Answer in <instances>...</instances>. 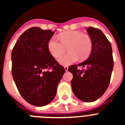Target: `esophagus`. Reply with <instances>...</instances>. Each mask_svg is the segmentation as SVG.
Returning <instances> with one entry per match:
<instances>
[{
    "label": "esophagus",
    "instance_id": "34e87169",
    "mask_svg": "<svg viewBox=\"0 0 125 125\" xmlns=\"http://www.w3.org/2000/svg\"><path fill=\"white\" fill-rule=\"evenodd\" d=\"M64 70L66 71H68V67H67V66H64Z\"/></svg>",
    "mask_w": 125,
    "mask_h": 125
}]
</instances>
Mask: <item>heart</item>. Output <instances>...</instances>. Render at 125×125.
Instances as JSON below:
<instances>
[{"label":"heart","mask_w":125,"mask_h":125,"mask_svg":"<svg viewBox=\"0 0 125 125\" xmlns=\"http://www.w3.org/2000/svg\"><path fill=\"white\" fill-rule=\"evenodd\" d=\"M60 42L52 37L47 43L48 50L53 57L58 59L62 56L67 48L68 53L59 60V63L68 66L79 59L84 60L91 54L93 49L92 39L88 35L78 31H68L59 35Z\"/></svg>","instance_id":"heart-1"}]
</instances>
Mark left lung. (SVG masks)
I'll list each match as a JSON object with an SVG mask.
<instances>
[{
  "label": "left lung",
  "instance_id": "8db88e82",
  "mask_svg": "<svg viewBox=\"0 0 125 125\" xmlns=\"http://www.w3.org/2000/svg\"><path fill=\"white\" fill-rule=\"evenodd\" d=\"M92 39L93 49L86 61L69 66L68 71L73 75L71 81L73 92L84 102H93L106 91L113 68L111 43L101 30L92 27L86 28ZM78 66L85 69L78 70Z\"/></svg>",
  "mask_w": 125,
  "mask_h": 125
}]
</instances>
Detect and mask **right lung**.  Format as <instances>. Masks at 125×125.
<instances>
[{
    "instance_id": "right-lung-1",
    "label": "right lung",
    "mask_w": 125,
    "mask_h": 125,
    "mask_svg": "<svg viewBox=\"0 0 125 125\" xmlns=\"http://www.w3.org/2000/svg\"><path fill=\"white\" fill-rule=\"evenodd\" d=\"M54 34L34 27L25 31L12 51V74L19 92L25 101L44 106L56 96L57 88L66 71L48 50Z\"/></svg>"
}]
</instances>
